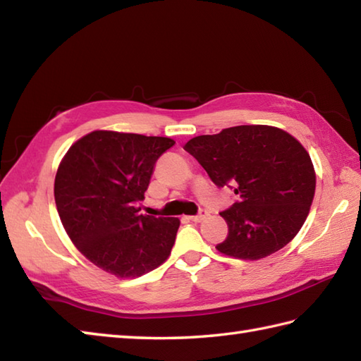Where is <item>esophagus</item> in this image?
<instances>
[{"mask_svg":"<svg viewBox=\"0 0 361 361\" xmlns=\"http://www.w3.org/2000/svg\"><path fill=\"white\" fill-rule=\"evenodd\" d=\"M207 216H208V211H207V209H200L199 214L189 216V219H190V221H192V222H202L203 219H207Z\"/></svg>","mask_w":361,"mask_h":361,"instance_id":"obj_1","label":"esophagus"}]
</instances>
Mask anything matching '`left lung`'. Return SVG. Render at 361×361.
Here are the masks:
<instances>
[{
	"label": "left lung",
	"mask_w": 361,
	"mask_h": 361,
	"mask_svg": "<svg viewBox=\"0 0 361 361\" xmlns=\"http://www.w3.org/2000/svg\"><path fill=\"white\" fill-rule=\"evenodd\" d=\"M185 150L217 188L238 200L221 216L228 236L216 249L241 259H259L298 235L312 207L316 175L298 139L267 125H241L190 139Z\"/></svg>",
	"instance_id": "left-lung-1"
}]
</instances>
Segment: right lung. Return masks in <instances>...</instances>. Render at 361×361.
Returning a JSON list of instances; mask_svg holds the SVG:
<instances>
[{
  "instance_id": "right-lung-1",
  "label": "right lung",
  "mask_w": 361,
  "mask_h": 361,
  "mask_svg": "<svg viewBox=\"0 0 361 361\" xmlns=\"http://www.w3.org/2000/svg\"><path fill=\"white\" fill-rule=\"evenodd\" d=\"M169 137L94 131L68 148L54 180L61 222L84 257L116 277H140L164 263L176 217L144 216L139 203Z\"/></svg>"
}]
</instances>
